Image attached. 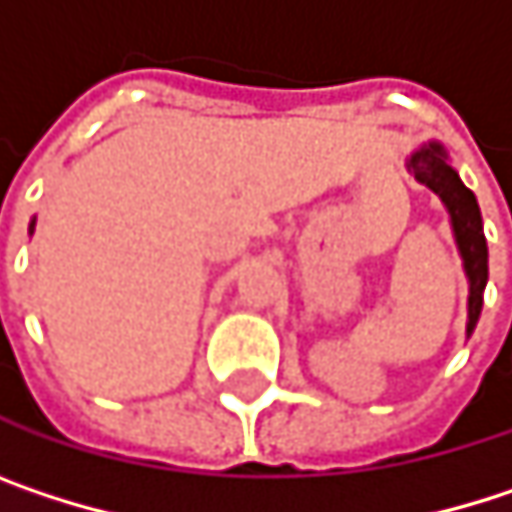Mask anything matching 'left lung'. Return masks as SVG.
I'll list each match as a JSON object with an SVG mask.
<instances>
[{
  "label": "left lung",
  "mask_w": 512,
  "mask_h": 512,
  "mask_svg": "<svg viewBox=\"0 0 512 512\" xmlns=\"http://www.w3.org/2000/svg\"><path fill=\"white\" fill-rule=\"evenodd\" d=\"M409 168L415 171V177L430 186L448 207L451 213V225H454V237L460 246L462 263H465V275H468V335L474 332L477 320H480V308H483V290H486V278H489V252H486V237H483V219H480V207L474 192L460 180V174L448 165V156L442 151V145H427L421 151H415L409 159Z\"/></svg>",
  "instance_id": "obj_1"
}]
</instances>
